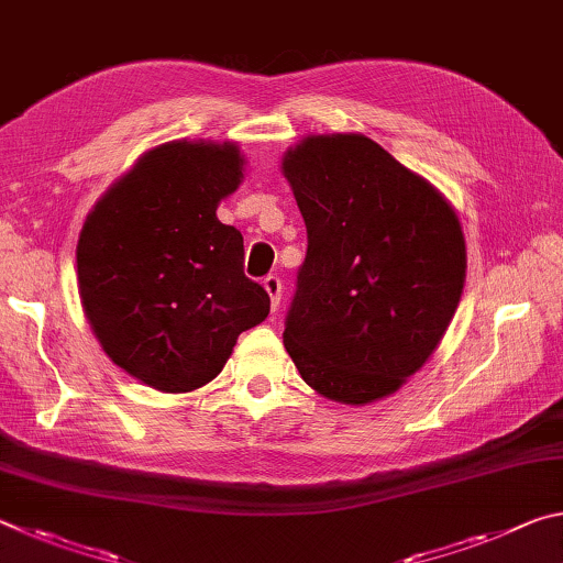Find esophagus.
I'll list each match as a JSON object with an SVG mask.
<instances>
[{
	"mask_svg": "<svg viewBox=\"0 0 563 563\" xmlns=\"http://www.w3.org/2000/svg\"><path fill=\"white\" fill-rule=\"evenodd\" d=\"M263 288H265V292L271 295V308L275 312L280 308V295H283V283H280L278 275H268V278L263 280Z\"/></svg>",
	"mask_w": 563,
	"mask_h": 563,
	"instance_id": "obj_1",
	"label": "esophagus"
}]
</instances>
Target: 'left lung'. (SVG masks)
Listing matches in <instances>:
<instances>
[{"label": "left lung", "mask_w": 563, "mask_h": 563, "mask_svg": "<svg viewBox=\"0 0 563 563\" xmlns=\"http://www.w3.org/2000/svg\"><path fill=\"white\" fill-rule=\"evenodd\" d=\"M280 168L308 228L285 350L335 402L395 395L432 357L462 300L460 216L362 133H310Z\"/></svg>", "instance_id": "obj_1"}]
</instances>
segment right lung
Wrapping results in <instances>:
<instances>
[{"mask_svg": "<svg viewBox=\"0 0 563 563\" xmlns=\"http://www.w3.org/2000/svg\"><path fill=\"white\" fill-rule=\"evenodd\" d=\"M245 178L235 141L148 148L91 208L76 243L84 316L131 377L184 395L221 373L271 298L243 275V235L218 203Z\"/></svg>", "mask_w": 563, "mask_h": 563, "instance_id": "right-lung-1", "label": "right lung"}]
</instances>
